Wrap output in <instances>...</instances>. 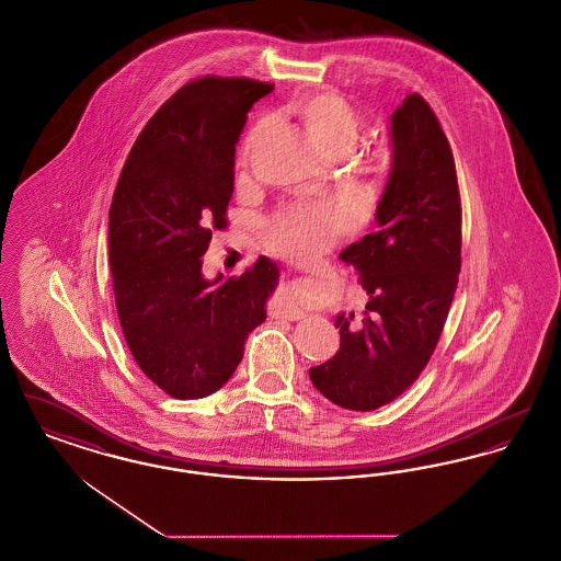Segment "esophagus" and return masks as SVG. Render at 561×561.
<instances>
[{"mask_svg":"<svg viewBox=\"0 0 561 561\" xmlns=\"http://www.w3.org/2000/svg\"><path fill=\"white\" fill-rule=\"evenodd\" d=\"M275 316H279V318H284V320L288 321H298L302 320L307 313H305V311H300L298 307H294L293 302H290L288 298H284V300L275 307Z\"/></svg>","mask_w":561,"mask_h":561,"instance_id":"esophagus-1","label":"esophagus"}]
</instances>
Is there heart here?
Instances as JSON below:
<instances>
[{
  "mask_svg": "<svg viewBox=\"0 0 561 561\" xmlns=\"http://www.w3.org/2000/svg\"><path fill=\"white\" fill-rule=\"evenodd\" d=\"M296 113L321 149L332 156L348 153L364 128L359 113L351 107L347 99L334 92H321L305 99L296 105ZM267 130V117L259 119L248 130L241 145L243 165L250 163ZM389 163L391 151L387 147L374 149L373 168L376 172H387ZM359 214L362 206L351 197H323L284 206L268 220V250L298 263L311 261L348 233Z\"/></svg>",
  "mask_w": 561,
  "mask_h": 561,
  "instance_id": "1",
  "label": "heart"
}]
</instances>
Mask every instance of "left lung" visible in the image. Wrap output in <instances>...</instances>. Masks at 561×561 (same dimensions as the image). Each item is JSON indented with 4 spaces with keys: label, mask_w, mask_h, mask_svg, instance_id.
Instances as JSON below:
<instances>
[{
    "label": "left lung",
    "mask_w": 561,
    "mask_h": 561,
    "mask_svg": "<svg viewBox=\"0 0 561 561\" xmlns=\"http://www.w3.org/2000/svg\"><path fill=\"white\" fill-rule=\"evenodd\" d=\"M393 168L378 229L341 259L370 296L364 318L339 316L341 348L309 370L323 398L370 412L398 400L439 343L460 273V191L453 149L433 108L410 94L391 115Z\"/></svg>",
    "instance_id": "1"
}]
</instances>
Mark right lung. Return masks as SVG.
<instances>
[{"label":"right lung","mask_w":561,"mask_h":561,"mask_svg":"<svg viewBox=\"0 0 561 561\" xmlns=\"http://www.w3.org/2000/svg\"><path fill=\"white\" fill-rule=\"evenodd\" d=\"M268 81L204 76L179 88L138 134L108 210V265L138 368L176 400L218 391L248 334L267 320L277 265L204 277L213 231L229 227L236 142Z\"/></svg>","instance_id":"1"}]
</instances>
